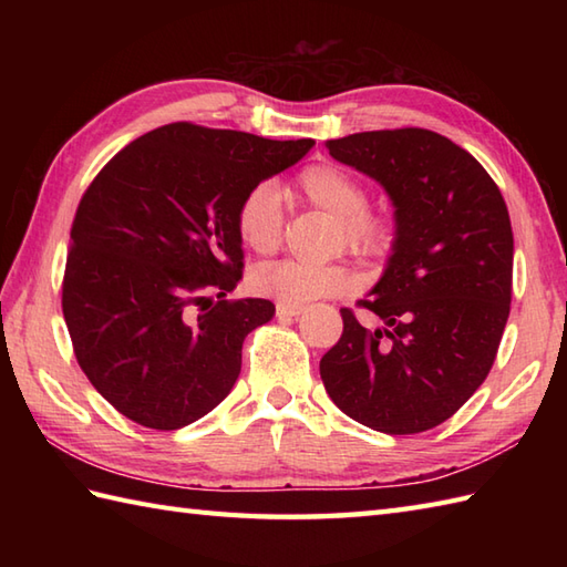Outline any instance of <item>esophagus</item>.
<instances>
[{"instance_id":"obj_1","label":"esophagus","mask_w":567,"mask_h":567,"mask_svg":"<svg viewBox=\"0 0 567 567\" xmlns=\"http://www.w3.org/2000/svg\"><path fill=\"white\" fill-rule=\"evenodd\" d=\"M305 311V307H299V305H282V302H277V307H275V315L280 317V319H292V317H299Z\"/></svg>"}]
</instances>
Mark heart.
Wrapping results in <instances>:
<instances>
[{"label": "heart", "instance_id": "obj_1", "mask_svg": "<svg viewBox=\"0 0 567 567\" xmlns=\"http://www.w3.org/2000/svg\"><path fill=\"white\" fill-rule=\"evenodd\" d=\"M297 192L305 202L333 214L329 248H348L360 258H384L394 246L390 212L372 207L363 179L336 163H315L299 171ZM236 234L258 256H270L285 240L287 216L272 183L250 185L236 207ZM250 287L282 305H309L315 299L343 295L353 287V272L343 262L277 260L250 272Z\"/></svg>", "mask_w": 567, "mask_h": 567}]
</instances>
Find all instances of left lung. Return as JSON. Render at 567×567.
<instances>
[{
	"instance_id": "1",
	"label": "left lung",
	"mask_w": 567,
	"mask_h": 567,
	"mask_svg": "<svg viewBox=\"0 0 567 567\" xmlns=\"http://www.w3.org/2000/svg\"><path fill=\"white\" fill-rule=\"evenodd\" d=\"M336 161L375 177L396 207V238L375 297L343 307L321 358L323 388L358 424L392 436L443 424L485 382L512 305L514 234L489 173L429 128L327 141Z\"/></svg>"
}]
</instances>
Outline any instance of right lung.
I'll use <instances>...</instances> for the list:
<instances>
[{"label": "right lung", "mask_w": 567, "mask_h": 567, "mask_svg": "<svg viewBox=\"0 0 567 567\" xmlns=\"http://www.w3.org/2000/svg\"><path fill=\"white\" fill-rule=\"evenodd\" d=\"M311 138L175 122L106 163L78 204L63 317L78 363L118 414L175 431L231 392L268 299H226L244 275L236 207Z\"/></svg>", "instance_id": "1"}]
</instances>
